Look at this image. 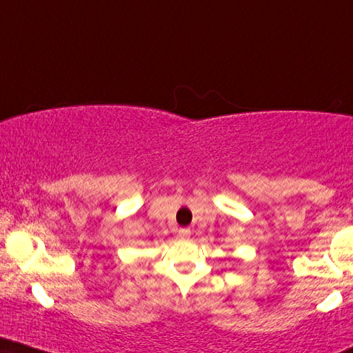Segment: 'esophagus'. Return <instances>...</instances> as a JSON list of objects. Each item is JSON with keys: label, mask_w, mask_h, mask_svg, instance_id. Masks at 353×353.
I'll use <instances>...</instances> for the list:
<instances>
[{"label": "esophagus", "mask_w": 353, "mask_h": 353, "mask_svg": "<svg viewBox=\"0 0 353 353\" xmlns=\"http://www.w3.org/2000/svg\"><path fill=\"white\" fill-rule=\"evenodd\" d=\"M177 236H179L181 239H187L190 236V230L189 228H181L179 231H177Z\"/></svg>", "instance_id": "34e87169"}]
</instances>
